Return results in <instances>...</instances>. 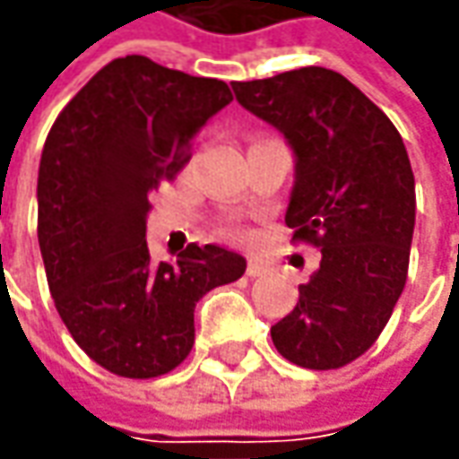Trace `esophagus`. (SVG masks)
<instances>
[{
    "label": "esophagus",
    "instance_id": "1",
    "mask_svg": "<svg viewBox=\"0 0 459 459\" xmlns=\"http://www.w3.org/2000/svg\"><path fill=\"white\" fill-rule=\"evenodd\" d=\"M246 273H248V276H264V273H266V264H264V261H258V258H248Z\"/></svg>",
    "mask_w": 459,
    "mask_h": 459
}]
</instances>
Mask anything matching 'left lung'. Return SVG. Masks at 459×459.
<instances>
[{
	"instance_id": "8db88e82",
	"label": "left lung",
	"mask_w": 459,
	"mask_h": 459,
	"mask_svg": "<svg viewBox=\"0 0 459 459\" xmlns=\"http://www.w3.org/2000/svg\"><path fill=\"white\" fill-rule=\"evenodd\" d=\"M238 105L294 152L286 226L321 248L289 316L271 326L279 354L339 369L382 334L400 299L414 233V176L402 135L344 74L301 67L230 82Z\"/></svg>"
}]
</instances>
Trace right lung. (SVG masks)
<instances>
[{"label":"right lung","instance_id":"1","mask_svg":"<svg viewBox=\"0 0 459 459\" xmlns=\"http://www.w3.org/2000/svg\"><path fill=\"white\" fill-rule=\"evenodd\" d=\"M230 90L216 77L143 57L112 59L59 112L37 178V236L47 283L77 347L108 372L151 379L176 369L195 339L193 311L241 279L246 258L190 243L155 264L145 241L152 188Z\"/></svg>","mask_w":459,"mask_h":459}]
</instances>
